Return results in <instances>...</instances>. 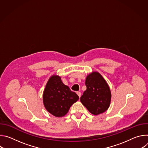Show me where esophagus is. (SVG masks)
Returning a JSON list of instances; mask_svg holds the SVG:
<instances>
[{
    "instance_id": "obj_1",
    "label": "esophagus",
    "mask_w": 148,
    "mask_h": 148,
    "mask_svg": "<svg viewBox=\"0 0 148 148\" xmlns=\"http://www.w3.org/2000/svg\"><path fill=\"white\" fill-rule=\"evenodd\" d=\"M77 95H78V97L80 98L81 96V93L79 91H77Z\"/></svg>"
}]
</instances>
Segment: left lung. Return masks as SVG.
Here are the masks:
<instances>
[{"mask_svg": "<svg viewBox=\"0 0 148 148\" xmlns=\"http://www.w3.org/2000/svg\"><path fill=\"white\" fill-rule=\"evenodd\" d=\"M87 90L80 98L83 105L91 114L98 115L106 111L110 107L111 94L107 82L97 72L87 76Z\"/></svg>", "mask_w": 148, "mask_h": 148, "instance_id": "left-lung-1", "label": "left lung"}]
</instances>
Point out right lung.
I'll return each mask as SVG.
<instances>
[{"instance_id":"add662e5","label":"right lung","mask_w":148,"mask_h":148,"mask_svg":"<svg viewBox=\"0 0 148 148\" xmlns=\"http://www.w3.org/2000/svg\"><path fill=\"white\" fill-rule=\"evenodd\" d=\"M79 97L64 85L59 76L53 75L48 81L43 93L46 109L57 117L64 116Z\"/></svg>"}]
</instances>
